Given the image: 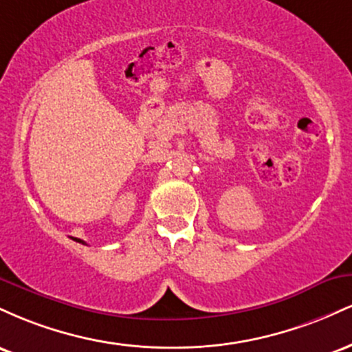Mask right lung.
<instances>
[{"mask_svg":"<svg viewBox=\"0 0 352 352\" xmlns=\"http://www.w3.org/2000/svg\"><path fill=\"white\" fill-rule=\"evenodd\" d=\"M72 240L78 241V243H84V241H82V240H79V238H72Z\"/></svg>","mask_w":352,"mask_h":352,"instance_id":"add662e5","label":"right lung"}]
</instances>
